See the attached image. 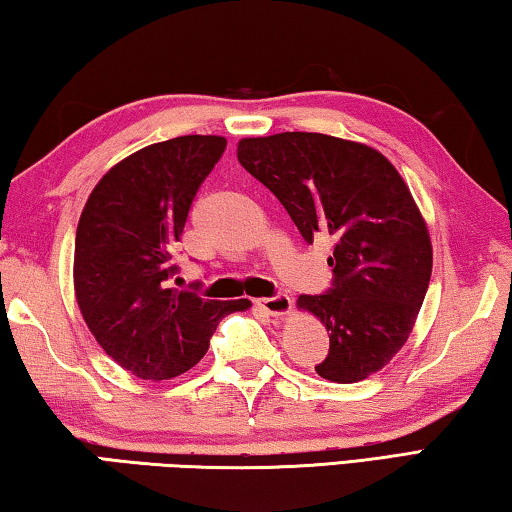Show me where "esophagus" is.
Returning a JSON list of instances; mask_svg holds the SVG:
<instances>
[{"mask_svg":"<svg viewBox=\"0 0 512 512\" xmlns=\"http://www.w3.org/2000/svg\"><path fill=\"white\" fill-rule=\"evenodd\" d=\"M257 307L262 309V311H266L268 316L282 318V316L289 314L291 307H293V302H291L289 296H284V293H277V296H273V298L257 300Z\"/></svg>","mask_w":512,"mask_h":512,"instance_id":"esophagus-1","label":"esophagus"}]
</instances>
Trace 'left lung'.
I'll list each match as a JSON object with an SVG mask.
<instances>
[{
	"instance_id": "8db88e82",
	"label": "left lung",
	"mask_w": 512,
	"mask_h": 512,
	"mask_svg": "<svg viewBox=\"0 0 512 512\" xmlns=\"http://www.w3.org/2000/svg\"><path fill=\"white\" fill-rule=\"evenodd\" d=\"M237 158L305 241H334V287L298 298L329 334L318 375L354 384L384 368L409 339L433 266L427 221L400 171L368 144L323 133L244 137Z\"/></svg>"
}]
</instances>
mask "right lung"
I'll return each instance as SVG.
<instances>
[{
  "label": "right lung",
  "instance_id": "right-lung-1",
  "mask_svg": "<svg viewBox=\"0 0 512 512\" xmlns=\"http://www.w3.org/2000/svg\"><path fill=\"white\" fill-rule=\"evenodd\" d=\"M228 140L183 135L110 167L85 203L74 241V296L94 339L140 379L194 368L223 316L250 300H205L169 287L198 187Z\"/></svg>",
  "mask_w": 512,
  "mask_h": 512
}]
</instances>
